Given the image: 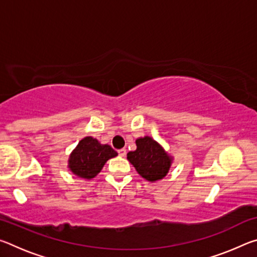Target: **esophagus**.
Wrapping results in <instances>:
<instances>
[{
    "label": "esophagus",
    "mask_w": 257,
    "mask_h": 257,
    "mask_svg": "<svg viewBox=\"0 0 257 257\" xmlns=\"http://www.w3.org/2000/svg\"><path fill=\"white\" fill-rule=\"evenodd\" d=\"M125 153H127V152H125L124 149H121V150L118 151V154H119V156H121V158H123V156H125Z\"/></svg>",
    "instance_id": "obj_1"
}]
</instances>
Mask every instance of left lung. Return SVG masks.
I'll return each mask as SVG.
<instances>
[{"mask_svg":"<svg viewBox=\"0 0 257 257\" xmlns=\"http://www.w3.org/2000/svg\"><path fill=\"white\" fill-rule=\"evenodd\" d=\"M137 149L129 152L127 159L144 179L158 181L168 175L172 158L150 136L136 139Z\"/></svg>","mask_w":257,"mask_h":257,"instance_id":"1","label":"left lung"}]
</instances>
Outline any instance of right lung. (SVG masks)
Listing matches in <instances>:
<instances>
[{
  "label": "right lung",
  "mask_w": 257,
  "mask_h": 257,
  "mask_svg": "<svg viewBox=\"0 0 257 257\" xmlns=\"http://www.w3.org/2000/svg\"><path fill=\"white\" fill-rule=\"evenodd\" d=\"M118 153L110 145H103L96 138L85 137L69 158V169L77 177L92 179L101 172L104 164Z\"/></svg>",
  "instance_id": "right-lung-1"
}]
</instances>
